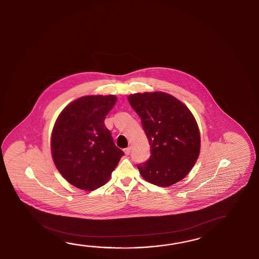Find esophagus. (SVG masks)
<instances>
[{
    "instance_id": "34e87169",
    "label": "esophagus",
    "mask_w": 259,
    "mask_h": 259,
    "mask_svg": "<svg viewBox=\"0 0 259 259\" xmlns=\"http://www.w3.org/2000/svg\"><path fill=\"white\" fill-rule=\"evenodd\" d=\"M131 150H132V148L131 147H127L126 148V149H124V152H125V154H126V155H128V154L131 153Z\"/></svg>"
}]
</instances>
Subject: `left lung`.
Masks as SVG:
<instances>
[{"label": "left lung", "mask_w": 259, "mask_h": 259, "mask_svg": "<svg viewBox=\"0 0 259 259\" xmlns=\"http://www.w3.org/2000/svg\"><path fill=\"white\" fill-rule=\"evenodd\" d=\"M127 99L141 117L151 146L149 160L137 165L142 178L158 187L182 180L200 152V134L192 113L163 92L137 93Z\"/></svg>", "instance_id": "8db88e82"}]
</instances>
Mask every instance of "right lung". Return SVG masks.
I'll list each match as a JSON object with an SVG mask.
<instances>
[{
  "label": "right lung",
  "instance_id": "right-lung-1",
  "mask_svg": "<svg viewBox=\"0 0 259 259\" xmlns=\"http://www.w3.org/2000/svg\"><path fill=\"white\" fill-rule=\"evenodd\" d=\"M116 102L113 95L80 97L57 118L51 154L61 176L76 188L91 191L105 185L124 155L104 123Z\"/></svg>",
  "mask_w": 259,
  "mask_h": 259
}]
</instances>
